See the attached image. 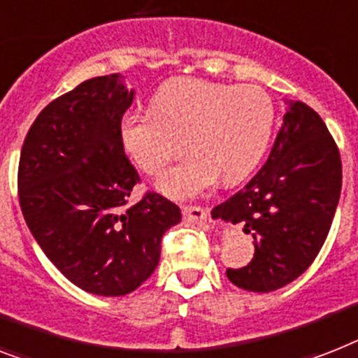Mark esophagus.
Returning a JSON list of instances; mask_svg holds the SVG:
<instances>
[{"mask_svg": "<svg viewBox=\"0 0 358 358\" xmlns=\"http://www.w3.org/2000/svg\"><path fill=\"white\" fill-rule=\"evenodd\" d=\"M182 213H184L185 220H204L208 217L206 209L200 206H184Z\"/></svg>", "mask_w": 358, "mask_h": 358, "instance_id": "34e87169", "label": "esophagus"}]
</instances>
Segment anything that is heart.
Listing matches in <instances>:
<instances>
[{
    "label": "heart",
    "instance_id": "obj_1",
    "mask_svg": "<svg viewBox=\"0 0 358 358\" xmlns=\"http://www.w3.org/2000/svg\"><path fill=\"white\" fill-rule=\"evenodd\" d=\"M275 121L274 101L259 86L174 78L154 94L150 110L119 121L124 152L145 174H158L182 150L191 156L159 178L174 199L200 194L217 182L235 185L259 165Z\"/></svg>",
    "mask_w": 358,
    "mask_h": 358
}]
</instances>
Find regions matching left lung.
Listing matches in <instances>:
<instances>
[{"label": "left lung", "instance_id": "left-lung-1", "mask_svg": "<svg viewBox=\"0 0 358 358\" xmlns=\"http://www.w3.org/2000/svg\"><path fill=\"white\" fill-rule=\"evenodd\" d=\"M342 159L322 117L290 103L266 164L213 217L243 222L255 254L226 275L239 289L278 290L309 268L324 246L338 206Z\"/></svg>", "mask_w": 358, "mask_h": 358}]
</instances>
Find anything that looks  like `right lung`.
I'll use <instances>...</instances> for the list:
<instances>
[{
    "mask_svg": "<svg viewBox=\"0 0 358 358\" xmlns=\"http://www.w3.org/2000/svg\"><path fill=\"white\" fill-rule=\"evenodd\" d=\"M134 94L119 75L84 80L38 113L18 165L23 219L49 261L78 289L124 296L158 266L180 208L147 191L119 139Z\"/></svg>",
    "mask_w": 358,
    "mask_h": 358,
    "instance_id": "right-lung-1",
    "label": "right lung"
}]
</instances>
